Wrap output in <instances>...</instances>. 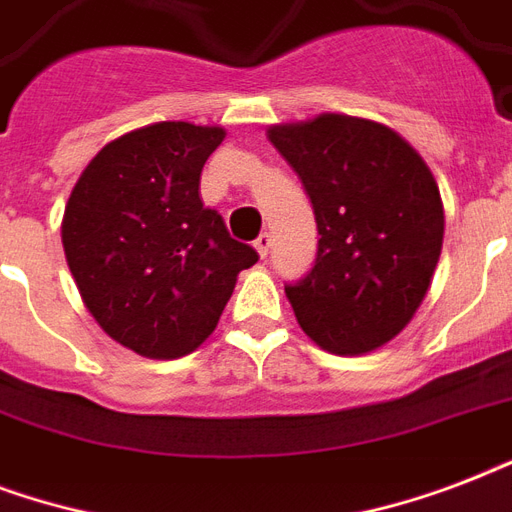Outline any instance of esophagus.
Wrapping results in <instances>:
<instances>
[{
	"mask_svg": "<svg viewBox=\"0 0 512 512\" xmlns=\"http://www.w3.org/2000/svg\"><path fill=\"white\" fill-rule=\"evenodd\" d=\"M255 249L260 257L268 255V249H271V233H260L255 239Z\"/></svg>",
	"mask_w": 512,
	"mask_h": 512,
	"instance_id": "esophagus-1",
	"label": "esophagus"
}]
</instances>
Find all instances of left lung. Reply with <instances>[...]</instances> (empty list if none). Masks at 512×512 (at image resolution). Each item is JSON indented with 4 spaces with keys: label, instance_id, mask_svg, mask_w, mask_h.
<instances>
[{
    "label": "left lung",
    "instance_id": "left-lung-1",
    "mask_svg": "<svg viewBox=\"0 0 512 512\" xmlns=\"http://www.w3.org/2000/svg\"><path fill=\"white\" fill-rule=\"evenodd\" d=\"M268 140L311 196L319 255L287 284L319 348L364 356L412 321L444 247V204L422 156L385 124L345 114L271 124Z\"/></svg>",
    "mask_w": 512,
    "mask_h": 512
}]
</instances>
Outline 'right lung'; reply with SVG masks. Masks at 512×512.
<instances>
[{"mask_svg": "<svg viewBox=\"0 0 512 512\" xmlns=\"http://www.w3.org/2000/svg\"><path fill=\"white\" fill-rule=\"evenodd\" d=\"M223 127L156 122L100 148L63 212V252L100 329L146 358H180L215 332L236 276L257 263L204 207L201 170Z\"/></svg>", "mask_w": 512, "mask_h": 512, "instance_id": "add662e5", "label": "right lung"}]
</instances>
